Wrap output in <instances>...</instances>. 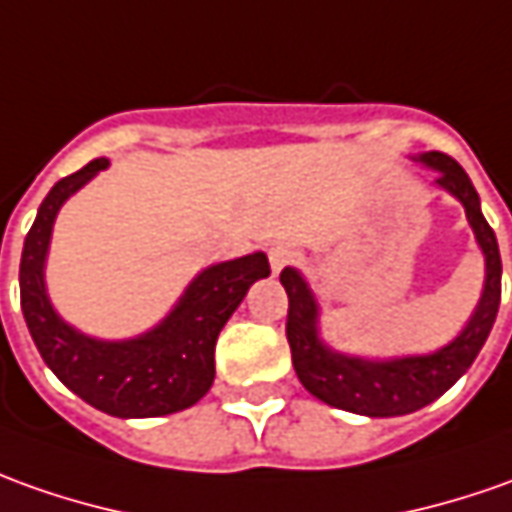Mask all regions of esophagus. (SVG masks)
<instances>
[{
  "instance_id": "obj_1",
  "label": "esophagus",
  "mask_w": 512,
  "mask_h": 512,
  "mask_svg": "<svg viewBox=\"0 0 512 512\" xmlns=\"http://www.w3.org/2000/svg\"><path fill=\"white\" fill-rule=\"evenodd\" d=\"M269 260H271V271H274V274H280L285 266H291V263L297 260V252H294L288 243H277V246H271L269 249Z\"/></svg>"
}]
</instances>
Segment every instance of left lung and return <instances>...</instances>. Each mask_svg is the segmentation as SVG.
Here are the masks:
<instances>
[{"label":"left lung","mask_w":512,"mask_h":512,"mask_svg":"<svg viewBox=\"0 0 512 512\" xmlns=\"http://www.w3.org/2000/svg\"><path fill=\"white\" fill-rule=\"evenodd\" d=\"M423 165L437 170V184L460 198L468 224L474 229L476 243L485 255V291L476 305L471 322L462 333L446 347L429 356L389 358V361H370V358L344 356L322 344L316 333V308L314 294L302 280L300 271L283 269L280 283L288 294V319H285V336L291 344V361L302 387L314 398L328 406L356 412L367 417H395L417 412L431 401H437L446 389L460 381L465 370L474 364L482 344L488 339L490 328L499 314L502 300V257L493 229L479 210V196L468 173L440 151L417 156Z\"/></svg>","instance_id":"obj_1"}]
</instances>
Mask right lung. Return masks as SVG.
<instances>
[{
  "mask_svg": "<svg viewBox=\"0 0 512 512\" xmlns=\"http://www.w3.org/2000/svg\"><path fill=\"white\" fill-rule=\"evenodd\" d=\"M109 159H95L55 182L24 238L19 288L22 314L38 353L58 381L78 398L114 417H162L198 403L215 378L218 333L246 297L249 285L269 277L263 252L215 263L187 285L162 325L125 342H103L69 328L44 288V260L55 215Z\"/></svg>",
  "mask_w": 512,
  "mask_h": 512,
  "instance_id": "right-lung-1",
  "label": "right lung"
}]
</instances>
